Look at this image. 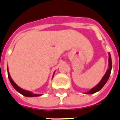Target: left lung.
Here are the masks:
<instances>
[{
	"label": "left lung",
	"mask_w": 120,
	"mask_h": 120,
	"mask_svg": "<svg viewBox=\"0 0 120 120\" xmlns=\"http://www.w3.org/2000/svg\"><path fill=\"white\" fill-rule=\"evenodd\" d=\"M111 69H112V60H111V54L109 52V68L106 71L105 74L104 75V76H103L102 79L101 80V81L99 82V83L95 86L93 88H92L89 91L87 92L86 94H94V93L98 92L99 90H100L103 87V86H105V84L106 83V82L108 80L110 76V75H111Z\"/></svg>",
	"instance_id": "obj_1"
}]
</instances>
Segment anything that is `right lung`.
I'll use <instances>...</instances> for the list:
<instances>
[{"instance_id":"1","label":"right lung","mask_w":120,"mask_h":120,"mask_svg":"<svg viewBox=\"0 0 120 120\" xmlns=\"http://www.w3.org/2000/svg\"><path fill=\"white\" fill-rule=\"evenodd\" d=\"M8 78H9V81H10V82L11 83L13 87L15 88V89L17 90V91H18L19 93H20L23 96H27V97H37V96H40L42 95V94H34V93H33L31 91L24 90V89H23L21 87H20L19 86H17V84L14 82V81L12 80L11 76H10L9 71H8ZM53 76H52V78H53Z\"/></svg>"}]
</instances>
